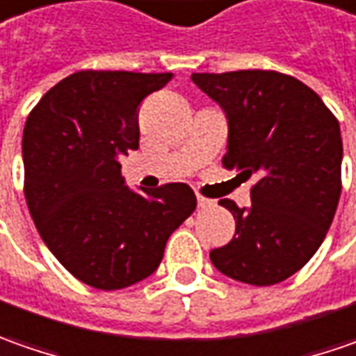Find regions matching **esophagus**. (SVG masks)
<instances>
[{
    "label": "esophagus",
    "instance_id": "34e87169",
    "mask_svg": "<svg viewBox=\"0 0 356 356\" xmlns=\"http://www.w3.org/2000/svg\"><path fill=\"white\" fill-rule=\"evenodd\" d=\"M197 204H199V209H211V207H215V201L204 199L201 195H197Z\"/></svg>",
    "mask_w": 356,
    "mask_h": 356
}]
</instances>
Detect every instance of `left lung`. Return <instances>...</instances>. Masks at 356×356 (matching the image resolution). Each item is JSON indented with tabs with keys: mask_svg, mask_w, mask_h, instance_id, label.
<instances>
[{
	"mask_svg": "<svg viewBox=\"0 0 356 356\" xmlns=\"http://www.w3.org/2000/svg\"><path fill=\"white\" fill-rule=\"evenodd\" d=\"M191 80L227 114L222 165L256 177L248 209L218 202L232 213L236 232L211 250V262L244 284H280L309 262L337 211V118L309 86L276 70L195 72Z\"/></svg>",
	"mask_w": 356,
	"mask_h": 356,
	"instance_id": "obj_1",
	"label": "left lung"
}]
</instances>
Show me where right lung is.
Instances as JSON below:
<instances>
[{
  "label": "right lung",
  "mask_w": 356,
  "mask_h": 356,
  "mask_svg": "<svg viewBox=\"0 0 356 356\" xmlns=\"http://www.w3.org/2000/svg\"><path fill=\"white\" fill-rule=\"evenodd\" d=\"M171 72L80 70L55 84L23 129L25 199L47 248L96 289L152 276L167 238L191 216L185 183L140 195L126 187L120 155L140 145L138 110Z\"/></svg>",
  "instance_id": "add662e5"
}]
</instances>
